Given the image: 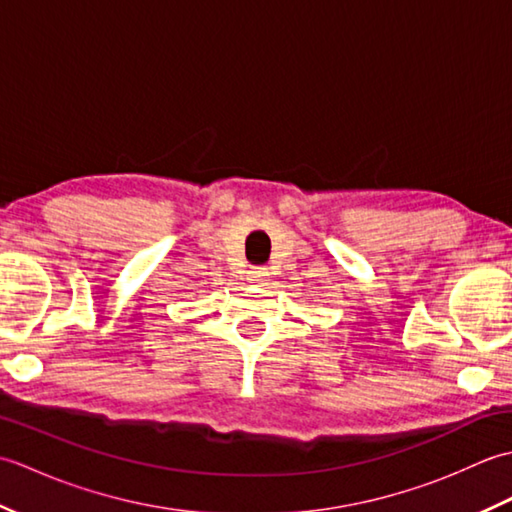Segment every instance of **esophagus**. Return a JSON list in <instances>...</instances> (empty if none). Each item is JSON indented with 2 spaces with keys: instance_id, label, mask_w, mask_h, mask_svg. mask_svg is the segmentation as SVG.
Wrapping results in <instances>:
<instances>
[{
  "instance_id": "obj_1",
  "label": "esophagus",
  "mask_w": 512,
  "mask_h": 512,
  "mask_svg": "<svg viewBox=\"0 0 512 512\" xmlns=\"http://www.w3.org/2000/svg\"><path fill=\"white\" fill-rule=\"evenodd\" d=\"M248 277H250V281H255V284H264L266 277H268V270L266 268H253L248 273Z\"/></svg>"
}]
</instances>
